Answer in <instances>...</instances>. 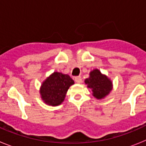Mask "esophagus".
Wrapping results in <instances>:
<instances>
[{
  "label": "esophagus",
  "mask_w": 146,
  "mask_h": 146,
  "mask_svg": "<svg viewBox=\"0 0 146 146\" xmlns=\"http://www.w3.org/2000/svg\"><path fill=\"white\" fill-rule=\"evenodd\" d=\"M74 80H75V82H77V83H81L82 81V78H81L80 76H77V77H75Z\"/></svg>",
  "instance_id": "obj_1"
}]
</instances>
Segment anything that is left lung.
<instances>
[{"label": "left lung", "mask_w": 146, "mask_h": 146, "mask_svg": "<svg viewBox=\"0 0 146 146\" xmlns=\"http://www.w3.org/2000/svg\"><path fill=\"white\" fill-rule=\"evenodd\" d=\"M85 83L93 92V96L98 99H104L113 88V82L99 69L90 72V77L85 80Z\"/></svg>", "instance_id": "1"}]
</instances>
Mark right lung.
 I'll return each mask as SVG.
<instances>
[{
  "label": "right lung",
  "mask_w": 146,
  "mask_h": 146,
  "mask_svg": "<svg viewBox=\"0 0 146 146\" xmlns=\"http://www.w3.org/2000/svg\"><path fill=\"white\" fill-rule=\"evenodd\" d=\"M74 83L69 75L53 72L42 82L40 94L45 104L58 106L64 102L68 89Z\"/></svg>",
  "instance_id": "right-lung-1"
}]
</instances>
